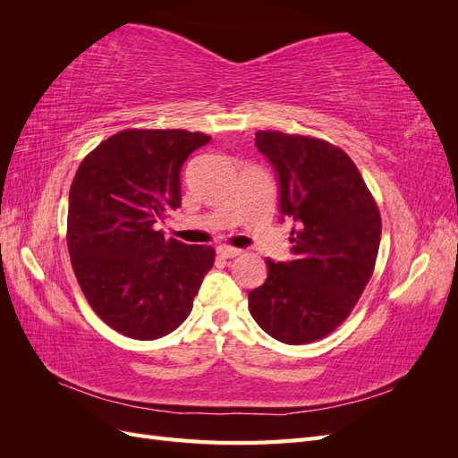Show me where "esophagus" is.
<instances>
[{
  "label": "esophagus",
  "instance_id": "obj_1",
  "mask_svg": "<svg viewBox=\"0 0 458 458\" xmlns=\"http://www.w3.org/2000/svg\"><path fill=\"white\" fill-rule=\"evenodd\" d=\"M241 254L239 248H231V246H217V256L224 258V259H231V258H237Z\"/></svg>",
  "mask_w": 458,
  "mask_h": 458
}]
</instances>
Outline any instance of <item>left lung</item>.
I'll return each mask as SVG.
<instances>
[{
    "label": "left lung",
    "instance_id": "obj_1",
    "mask_svg": "<svg viewBox=\"0 0 458 458\" xmlns=\"http://www.w3.org/2000/svg\"><path fill=\"white\" fill-rule=\"evenodd\" d=\"M256 147L276 174L281 219L296 227L293 259H266L267 279L248 293V308L275 340L315 342L363 294L380 246L378 208L353 160L335 145L258 131Z\"/></svg>",
    "mask_w": 458,
    "mask_h": 458
}]
</instances>
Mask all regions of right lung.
I'll list each match as a JSON object with an SVG mask.
<instances>
[{
    "label": "right lung",
    "mask_w": 458,
    "mask_h": 458,
    "mask_svg": "<svg viewBox=\"0 0 458 458\" xmlns=\"http://www.w3.org/2000/svg\"><path fill=\"white\" fill-rule=\"evenodd\" d=\"M212 137L185 130H123L84 158L68 195L66 242L91 310L120 335L157 340L189 317L212 246L164 239L182 206V168Z\"/></svg>",
    "instance_id": "1"
}]
</instances>
